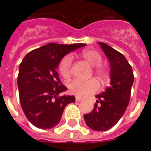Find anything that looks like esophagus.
<instances>
[{
	"label": "esophagus",
	"instance_id": "esophagus-1",
	"mask_svg": "<svg viewBox=\"0 0 151 151\" xmlns=\"http://www.w3.org/2000/svg\"><path fill=\"white\" fill-rule=\"evenodd\" d=\"M82 100H83V99L82 98H80V97H78V96L76 97V101L81 102V101H82Z\"/></svg>",
	"mask_w": 151,
	"mask_h": 151
}]
</instances>
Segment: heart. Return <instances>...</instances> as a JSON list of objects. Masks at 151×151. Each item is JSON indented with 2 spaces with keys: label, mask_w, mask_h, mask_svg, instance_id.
Here are the masks:
<instances>
[{
  "label": "heart",
  "mask_w": 151,
  "mask_h": 151,
  "mask_svg": "<svg viewBox=\"0 0 151 151\" xmlns=\"http://www.w3.org/2000/svg\"><path fill=\"white\" fill-rule=\"evenodd\" d=\"M83 59L91 66H95V73L102 80H106L109 75L108 69L101 65L102 56L95 50L87 49L82 53ZM73 58L70 55H67L60 60L59 65V71L64 78H68L71 74ZM69 92L78 97H85L86 95L97 92L99 88L98 82L95 79H90L88 81H81L79 79H73L69 82Z\"/></svg>",
  "instance_id": "b5f03b06"
}]
</instances>
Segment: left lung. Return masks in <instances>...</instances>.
Returning <instances> with one entry per match:
<instances>
[{"label": "left lung", "instance_id": "left-lung-1", "mask_svg": "<svg viewBox=\"0 0 151 151\" xmlns=\"http://www.w3.org/2000/svg\"><path fill=\"white\" fill-rule=\"evenodd\" d=\"M110 63V86L97 98L91 112L84 115L87 126L95 131H106L120 120L129 103L133 73L132 67L122 53L108 44L99 42Z\"/></svg>", "mask_w": 151, "mask_h": 151}]
</instances>
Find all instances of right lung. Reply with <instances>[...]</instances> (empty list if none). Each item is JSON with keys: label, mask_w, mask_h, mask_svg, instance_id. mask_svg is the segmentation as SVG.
Instances as JSON below:
<instances>
[{"label": "right lung", "mask_w": 151, "mask_h": 151, "mask_svg": "<svg viewBox=\"0 0 151 151\" xmlns=\"http://www.w3.org/2000/svg\"><path fill=\"white\" fill-rule=\"evenodd\" d=\"M85 43H51L31 51L19 65L18 86L22 110L28 120L39 129L55 127L64 109L75 102L73 95H62L67 88L59 78L56 68L64 56Z\"/></svg>", "instance_id": "1"}]
</instances>
